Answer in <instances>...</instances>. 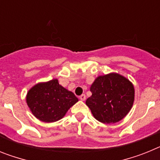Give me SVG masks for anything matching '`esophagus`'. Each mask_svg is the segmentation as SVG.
<instances>
[{"label": "esophagus", "mask_w": 160, "mask_h": 160, "mask_svg": "<svg viewBox=\"0 0 160 160\" xmlns=\"http://www.w3.org/2000/svg\"><path fill=\"white\" fill-rule=\"evenodd\" d=\"M79 98H80L82 101H84V100L86 99V95H85V94H82V95L79 96Z\"/></svg>", "instance_id": "1"}]
</instances>
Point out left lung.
<instances>
[{
    "mask_svg": "<svg viewBox=\"0 0 160 160\" xmlns=\"http://www.w3.org/2000/svg\"><path fill=\"white\" fill-rule=\"evenodd\" d=\"M86 104L97 120L114 123L124 118L131 109L135 89L129 80L118 73L99 76L95 79Z\"/></svg>",
    "mask_w": 160,
    "mask_h": 160,
    "instance_id": "1",
    "label": "left lung"
}]
</instances>
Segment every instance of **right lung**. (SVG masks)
I'll use <instances>...</instances> for the list:
<instances>
[{
	"mask_svg": "<svg viewBox=\"0 0 160 160\" xmlns=\"http://www.w3.org/2000/svg\"><path fill=\"white\" fill-rule=\"evenodd\" d=\"M26 101L37 118L46 122H56L78 99L71 91L60 86L57 79L38 83L29 90Z\"/></svg>",
	"mask_w": 160,
	"mask_h": 160,
	"instance_id": "right-lung-1",
	"label": "right lung"
}]
</instances>
